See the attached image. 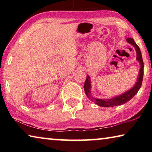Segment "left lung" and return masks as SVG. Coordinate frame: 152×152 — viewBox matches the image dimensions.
I'll use <instances>...</instances> for the list:
<instances>
[{
    "label": "left lung",
    "instance_id": "left-lung-1",
    "mask_svg": "<svg viewBox=\"0 0 152 152\" xmlns=\"http://www.w3.org/2000/svg\"><path fill=\"white\" fill-rule=\"evenodd\" d=\"M126 40H127V42L129 43H130L131 45H132L135 48L136 53H137L136 60L139 61V63L140 64V72H139L137 82H136L135 85L132 88H130L129 91H126L125 92H123L121 94L118 95L117 96L108 99H98V98H95L91 95V81L90 76L87 75V78L86 79L85 82H84V92H85L87 97L90 99L91 101L94 102L95 104H96L100 107H113L125 104L129 101H130L137 93V92L141 86L143 77V61L140 49L139 48V46L136 44L135 41L132 38H127Z\"/></svg>",
    "mask_w": 152,
    "mask_h": 152
}]
</instances>
